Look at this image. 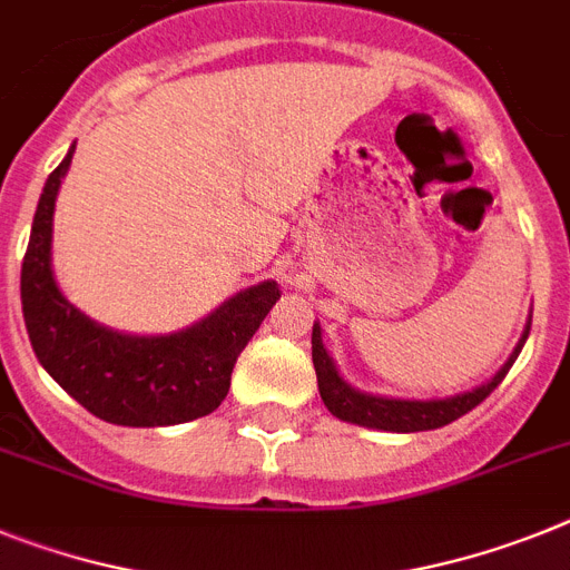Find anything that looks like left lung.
Here are the masks:
<instances>
[{
  "instance_id": "8db88e82",
  "label": "left lung",
  "mask_w": 570,
  "mask_h": 570,
  "mask_svg": "<svg viewBox=\"0 0 570 570\" xmlns=\"http://www.w3.org/2000/svg\"><path fill=\"white\" fill-rule=\"evenodd\" d=\"M528 333L530 324L524 327V333H521V342L515 344L513 356L507 358V365L501 367L499 374L492 376L487 385L470 391V394L449 396V400H385V396L358 394V391H353L351 385L338 376L333 358L324 351L322 327H318V324H313V365L315 376H318L322 400L333 417L347 420V423L356 425H367V429H382V432H429V429L449 425L452 420L463 417L466 411L475 409L478 403H484L487 396L499 389V382L504 380L507 371L513 367L515 356H519L524 342H528Z\"/></svg>"
}]
</instances>
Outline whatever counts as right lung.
I'll list each match as a JSON object with an SVG mask.
<instances>
[{"mask_svg": "<svg viewBox=\"0 0 570 570\" xmlns=\"http://www.w3.org/2000/svg\"><path fill=\"white\" fill-rule=\"evenodd\" d=\"M69 150L51 170L22 257V315L40 365L86 411L115 425H176L212 414L232 389L240 351L255 336L281 286L243 289L217 313L170 336H124L89 322L60 295L51 275V217Z\"/></svg>", "mask_w": 570, "mask_h": 570, "instance_id": "obj_1", "label": "right lung"}]
</instances>
